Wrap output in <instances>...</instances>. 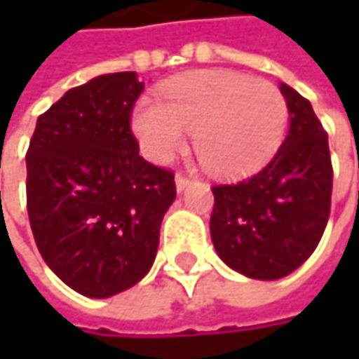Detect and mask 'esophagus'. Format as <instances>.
I'll return each instance as SVG.
<instances>
[{"label":"esophagus","mask_w":359,"mask_h":359,"mask_svg":"<svg viewBox=\"0 0 359 359\" xmlns=\"http://www.w3.org/2000/svg\"><path fill=\"white\" fill-rule=\"evenodd\" d=\"M175 182H177V191H184V189L191 184V179L179 172V175H177V179H175Z\"/></svg>","instance_id":"esophagus-1"}]
</instances>
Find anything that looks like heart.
<instances>
[{
    "label": "heart",
    "mask_w": 359,
    "mask_h": 359,
    "mask_svg": "<svg viewBox=\"0 0 359 359\" xmlns=\"http://www.w3.org/2000/svg\"><path fill=\"white\" fill-rule=\"evenodd\" d=\"M289 106L272 83L210 70L180 76L162 89V104L141 102L133 128L143 151L170 160L193 133L199 162L214 175H245L266 164L283 143Z\"/></svg>",
    "instance_id": "b5f03b06"
}]
</instances>
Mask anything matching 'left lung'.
<instances>
[{
  "label": "left lung",
  "instance_id": "left-lung-1",
  "mask_svg": "<svg viewBox=\"0 0 359 359\" xmlns=\"http://www.w3.org/2000/svg\"><path fill=\"white\" fill-rule=\"evenodd\" d=\"M289 135L250 179L214 184L210 233L218 255L237 272L276 280L318 248L330 216L332 164L328 137L312 104L280 83Z\"/></svg>",
  "mask_w": 359,
  "mask_h": 359
}]
</instances>
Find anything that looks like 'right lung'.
Listing matches in <instances>:
<instances>
[{
  "mask_svg": "<svg viewBox=\"0 0 359 359\" xmlns=\"http://www.w3.org/2000/svg\"><path fill=\"white\" fill-rule=\"evenodd\" d=\"M137 72L97 76L64 93L27 151V210L39 253L76 293L111 297L151 268L175 172L139 156L130 128Z\"/></svg>",
  "mask_w": 359,
  "mask_h": 359,
  "instance_id": "1",
  "label": "right lung"
}]
</instances>
